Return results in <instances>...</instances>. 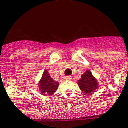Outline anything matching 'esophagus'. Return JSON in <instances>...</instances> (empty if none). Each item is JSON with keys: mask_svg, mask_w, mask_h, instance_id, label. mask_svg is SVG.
I'll use <instances>...</instances> for the list:
<instances>
[{"mask_svg": "<svg viewBox=\"0 0 128 128\" xmlns=\"http://www.w3.org/2000/svg\"><path fill=\"white\" fill-rule=\"evenodd\" d=\"M72 79V76H66L65 78V80H71Z\"/></svg>", "mask_w": 128, "mask_h": 128, "instance_id": "34e87169", "label": "esophagus"}]
</instances>
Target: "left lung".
Returning <instances> with one entry per match:
<instances>
[{"instance_id": "8db88e82", "label": "left lung", "mask_w": 128, "mask_h": 128, "mask_svg": "<svg viewBox=\"0 0 128 128\" xmlns=\"http://www.w3.org/2000/svg\"><path fill=\"white\" fill-rule=\"evenodd\" d=\"M78 83L80 90L88 95L95 92L98 88L97 80L94 78L92 73L89 70H87L81 76V79L78 82Z\"/></svg>"}]
</instances>
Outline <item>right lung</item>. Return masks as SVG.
Wrapping results in <instances>:
<instances>
[{
	"mask_svg": "<svg viewBox=\"0 0 128 128\" xmlns=\"http://www.w3.org/2000/svg\"><path fill=\"white\" fill-rule=\"evenodd\" d=\"M59 83L50 78L48 70H45L39 82V90L42 95L51 96L57 90Z\"/></svg>",
	"mask_w": 128,
	"mask_h": 128,
	"instance_id": "obj_1",
	"label": "right lung"
}]
</instances>
